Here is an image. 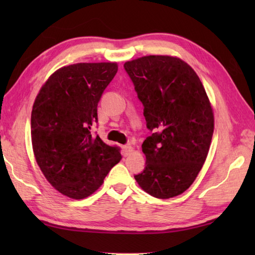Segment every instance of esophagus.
I'll use <instances>...</instances> for the list:
<instances>
[{"label":"esophagus","instance_id":"34e87169","mask_svg":"<svg viewBox=\"0 0 255 255\" xmlns=\"http://www.w3.org/2000/svg\"><path fill=\"white\" fill-rule=\"evenodd\" d=\"M132 152V147L130 145H124L123 146V153L125 156H128L129 154H130Z\"/></svg>","mask_w":255,"mask_h":255}]
</instances>
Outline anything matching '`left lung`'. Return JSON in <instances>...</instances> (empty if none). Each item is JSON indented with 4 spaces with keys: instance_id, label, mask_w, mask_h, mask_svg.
<instances>
[{
    "instance_id": "1",
    "label": "left lung",
    "mask_w": 255,
    "mask_h": 255,
    "mask_svg": "<svg viewBox=\"0 0 255 255\" xmlns=\"http://www.w3.org/2000/svg\"><path fill=\"white\" fill-rule=\"evenodd\" d=\"M152 135L141 148L145 169L135 179L150 196L167 199L196 180L208 154L214 114L196 72L171 56H144L125 63Z\"/></svg>"
}]
</instances>
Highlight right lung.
I'll return each instance as SVG.
<instances>
[{
    "label": "right lung",
    "mask_w": 255,
    "mask_h": 255,
    "mask_svg": "<svg viewBox=\"0 0 255 255\" xmlns=\"http://www.w3.org/2000/svg\"><path fill=\"white\" fill-rule=\"evenodd\" d=\"M118 71L116 63H80L59 68L42 86L31 112L34 157L48 182L72 199L100 188L122 154L92 128L98 103Z\"/></svg>",
    "instance_id": "add662e5"
}]
</instances>
